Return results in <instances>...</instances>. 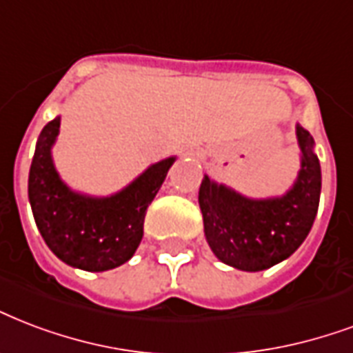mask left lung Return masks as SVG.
<instances>
[{"instance_id": "obj_1", "label": "left lung", "mask_w": 353, "mask_h": 353, "mask_svg": "<svg viewBox=\"0 0 353 353\" xmlns=\"http://www.w3.org/2000/svg\"><path fill=\"white\" fill-rule=\"evenodd\" d=\"M300 170L281 196L250 198L203 176L200 203L203 231L212 254L244 272H259L294 254L319 211L322 174L309 131L296 123Z\"/></svg>"}]
</instances>
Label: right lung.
I'll use <instances>...</instances> for the list:
<instances>
[{"label": "right lung", "instance_id": "add662e5", "mask_svg": "<svg viewBox=\"0 0 353 353\" xmlns=\"http://www.w3.org/2000/svg\"><path fill=\"white\" fill-rule=\"evenodd\" d=\"M61 117L40 131L29 170V203L48 248L66 265L105 272L128 263L144 235V216L166 179L176 155L153 163L111 196L70 188L53 163Z\"/></svg>", "mask_w": 353, "mask_h": 353}]
</instances>
